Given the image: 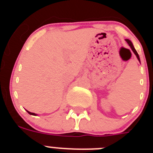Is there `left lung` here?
I'll use <instances>...</instances> for the list:
<instances>
[{
  "label": "left lung",
  "mask_w": 153,
  "mask_h": 153,
  "mask_svg": "<svg viewBox=\"0 0 153 153\" xmlns=\"http://www.w3.org/2000/svg\"><path fill=\"white\" fill-rule=\"evenodd\" d=\"M126 41L127 43H128V44H129V45L130 46L131 49L132 50V51H133V53H134L135 54H136V57H137L138 60H140V56H139V54H138V53L136 52V49H135L134 47H133V45H132V42H131L130 40H128V39H126Z\"/></svg>",
  "instance_id": "8db88e82"
}]
</instances>
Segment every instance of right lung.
Instances as JSON below:
<instances>
[{
  "label": "right lung",
  "mask_w": 153,
  "mask_h": 153,
  "mask_svg": "<svg viewBox=\"0 0 153 153\" xmlns=\"http://www.w3.org/2000/svg\"><path fill=\"white\" fill-rule=\"evenodd\" d=\"M27 112H28V113H29V114H30V115H34V116L36 115L35 113H30V112H29V111H27Z\"/></svg>",
  "instance_id": "obj_1"
}]
</instances>
